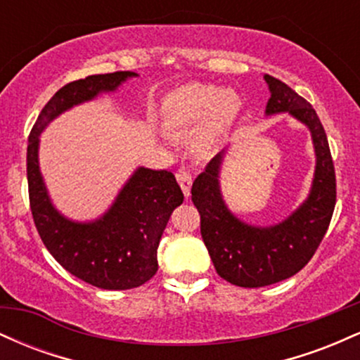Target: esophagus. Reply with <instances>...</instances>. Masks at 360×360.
<instances>
[{"instance_id":"34e87169","label":"esophagus","mask_w":360,"mask_h":360,"mask_svg":"<svg viewBox=\"0 0 360 360\" xmlns=\"http://www.w3.org/2000/svg\"><path fill=\"white\" fill-rule=\"evenodd\" d=\"M176 179L177 183H179L181 189H183L184 196L189 198V194H191V184H193L191 174H189L188 171H184V169H179V171L176 172Z\"/></svg>"}]
</instances>
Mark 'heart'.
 Masks as SVG:
<instances>
[{
    "instance_id": "obj_1",
    "label": "heart",
    "mask_w": 360,
    "mask_h": 360,
    "mask_svg": "<svg viewBox=\"0 0 360 360\" xmlns=\"http://www.w3.org/2000/svg\"><path fill=\"white\" fill-rule=\"evenodd\" d=\"M242 110L233 89L213 84H186L160 103V122L176 135H189V152L200 160L212 159L225 142Z\"/></svg>"
}]
</instances>
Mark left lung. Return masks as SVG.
Returning a JSON list of instances; mask_svg holds the SVG:
<instances>
[{"label":"left lung","mask_w":360,"mask_h":360,"mask_svg":"<svg viewBox=\"0 0 360 360\" xmlns=\"http://www.w3.org/2000/svg\"><path fill=\"white\" fill-rule=\"evenodd\" d=\"M271 98L266 117L288 113L311 134L316 166L307 200L274 225L259 226L230 212L221 194V150L196 177L191 200L201 214V237L218 276L240 288H262L300 272L325 237L335 208V169L328 140L313 106L288 84L266 74Z\"/></svg>","instance_id":"8db88e82"}]
</instances>
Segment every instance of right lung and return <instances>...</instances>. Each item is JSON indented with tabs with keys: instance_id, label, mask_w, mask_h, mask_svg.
Listing matches in <instances>:
<instances>
[{
	"instance_id": "right-lung-1",
	"label": "right lung",
	"mask_w": 360,
	"mask_h": 360,
	"mask_svg": "<svg viewBox=\"0 0 360 360\" xmlns=\"http://www.w3.org/2000/svg\"><path fill=\"white\" fill-rule=\"evenodd\" d=\"M137 76L118 71L69 82L44 106L28 137V194L40 238L65 271L110 291L139 288L155 274L160 237L184 194L172 172L137 167L100 218L71 220L53 206L40 172V134L64 111L103 93H115Z\"/></svg>"
}]
</instances>
